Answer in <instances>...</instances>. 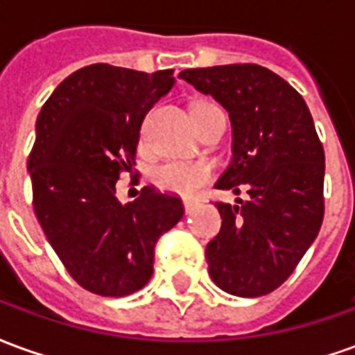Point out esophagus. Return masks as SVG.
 Here are the masks:
<instances>
[{"instance_id":"34e87169","label":"esophagus","mask_w":355,"mask_h":355,"mask_svg":"<svg viewBox=\"0 0 355 355\" xmlns=\"http://www.w3.org/2000/svg\"><path fill=\"white\" fill-rule=\"evenodd\" d=\"M184 209H186V213H192V211H193V201L184 200Z\"/></svg>"}]
</instances>
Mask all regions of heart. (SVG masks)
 I'll list each match as a JSON object with an SVG mask.
<instances>
[{
    "mask_svg": "<svg viewBox=\"0 0 355 355\" xmlns=\"http://www.w3.org/2000/svg\"><path fill=\"white\" fill-rule=\"evenodd\" d=\"M218 108L213 102H198L192 112ZM213 178V167L207 162H167L154 171V182L165 192L190 198Z\"/></svg>",
    "mask_w": 355,
    "mask_h": 355,
    "instance_id": "1",
    "label": "heart"
}]
</instances>
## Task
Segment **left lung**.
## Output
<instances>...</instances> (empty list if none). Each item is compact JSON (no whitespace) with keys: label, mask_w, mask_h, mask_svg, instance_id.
Wrapping results in <instances>:
<instances>
[{"label":"left lung","mask_w":355,"mask_h":355,"mask_svg":"<svg viewBox=\"0 0 355 355\" xmlns=\"http://www.w3.org/2000/svg\"><path fill=\"white\" fill-rule=\"evenodd\" d=\"M211 94L232 119V157L216 188L241 193L216 201L220 232L205 249L211 279L236 297H262L289 277L323 223L325 154L304 98L259 64L178 73Z\"/></svg>","instance_id":"1"}]
</instances>
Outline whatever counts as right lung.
I'll return each mask as SVG.
<instances>
[{"label": "right lung", "instance_id": "add662e5", "mask_svg": "<svg viewBox=\"0 0 355 355\" xmlns=\"http://www.w3.org/2000/svg\"><path fill=\"white\" fill-rule=\"evenodd\" d=\"M175 85L173 70L91 64L58 85L35 121L28 171L43 234L73 282L101 297L142 289L154 247L184 215L182 200L144 186L119 203L116 182L132 173L140 125Z\"/></svg>", "mask_w": 355, "mask_h": 355}]
</instances>
